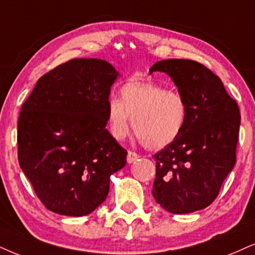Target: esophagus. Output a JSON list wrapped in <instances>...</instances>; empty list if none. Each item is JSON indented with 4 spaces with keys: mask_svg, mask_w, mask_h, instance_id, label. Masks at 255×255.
I'll return each instance as SVG.
<instances>
[{
    "mask_svg": "<svg viewBox=\"0 0 255 255\" xmlns=\"http://www.w3.org/2000/svg\"><path fill=\"white\" fill-rule=\"evenodd\" d=\"M138 159V155L135 151H128V155H127V162L128 163H133Z\"/></svg>",
    "mask_w": 255,
    "mask_h": 255,
    "instance_id": "1",
    "label": "esophagus"
}]
</instances>
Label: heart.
I'll list each match as a JSON object with an SVG mask.
<instances>
[{"label": "heart", "mask_w": 255, "mask_h": 255, "mask_svg": "<svg viewBox=\"0 0 255 255\" xmlns=\"http://www.w3.org/2000/svg\"><path fill=\"white\" fill-rule=\"evenodd\" d=\"M187 113V102L180 93L155 82L133 80L121 86L120 100L108 101V129L115 140H122L131 118L138 140L149 149H161L182 133Z\"/></svg>", "instance_id": "b5f03b06"}]
</instances>
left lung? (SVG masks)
Instances as JSON below:
<instances>
[{"mask_svg": "<svg viewBox=\"0 0 255 255\" xmlns=\"http://www.w3.org/2000/svg\"><path fill=\"white\" fill-rule=\"evenodd\" d=\"M153 72L170 76L188 109L182 133L154 154L153 196L169 213H192L214 201L233 169L240 111L221 80L196 61L162 60Z\"/></svg>", "mask_w": 255, "mask_h": 255, "instance_id": "1", "label": "left lung"}]
</instances>
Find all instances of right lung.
<instances>
[{
    "instance_id": "add662e5",
    "label": "right lung",
    "mask_w": 255,
    "mask_h": 255,
    "mask_svg": "<svg viewBox=\"0 0 255 255\" xmlns=\"http://www.w3.org/2000/svg\"><path fill=\"white\" fill-rule=\"evenodd\" d=\"M119 73L100 59H73L38 79L17 122L20 167L54 213L82 217L107 198L127 150L107 126Z\"/></svg>"
}]
</instances>
